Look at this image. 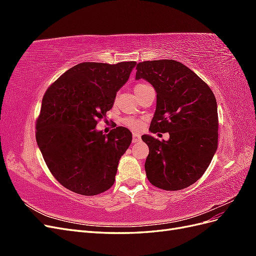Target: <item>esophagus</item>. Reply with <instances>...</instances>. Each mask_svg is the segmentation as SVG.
<instances>
[{"label": "esophagus", "instance_id": "obj_1", "mask_svg": "<svg viewBox=\"0 0 256 256\" xmlns=\"http://www.w3.org/2000/svg\"><path fill=\"white\" fill-rule=\"evenodd\" d=\"M138 141H141V136L138 134H136V132H134V134H132V142H134V143H136V142H138Z\"/></svg>", "mask_w": 256, "mask_h": 256}]
</instances>
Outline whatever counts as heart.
Returning <instances> with one entry per match:
<instances>
[{"label": "heart", "instance_id": "1", "mask_svg": "<svg viewBox=\"0 0 256 256\" xmlns=\"http://www.w3.org/2000/svg\"><path fill=\"white\" fill-rule=\"evenodd\" d=\"M145 86H148V85L147 84H145V83H138V84H136V88H134V92H138V90H142L143 88H145ZM122 124L125 126H127L128 128H130V129H132V130H138V129H141L142 128V126H143V120H141V118H125L122 120Z\"/></svg>", "mask_w": 256, "mask_h": 256}]
</instances>
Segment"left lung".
<instances>
[{
  "instance_id": "1",
  "label": "left lung",
  "mask_w": 256,
  "mask_h": 256,
  "mask_svg": "<svg viewBox=\"0 0 256 256\" xmlns=\"http://www.w3.org/2000/svg\"><path fill=\"white\" fill-rule=\"evenodd\" d=\"M136 79L148 81L157 92L150 132L170 134L168 141L142 136L150 148L147 180L164 190L187 188L202 177L218 147L214 92L196 74L174 60L141 62Z\"/></svg>"
}]
</instances>
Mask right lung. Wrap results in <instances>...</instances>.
I'll return each instance as SVG.
<instances>
[{"label": "right lung", "instance_id": "right-lung-1", "mask_svg": "<svg viewBox=\"0 0 256 256\" xmlns=\"http://www.w3.org/2000/svg\"><path fill=\"white\" fill-rule=\"evenodd\" d=\"M136 64L80 63L44 92L36 141L50 172L68 190L90 196L113 186L132 134L125 127L104 134L96 125L112 109Z\"/></svg>", "mask_w": 256, "mask_h": 256}]
</instances>
